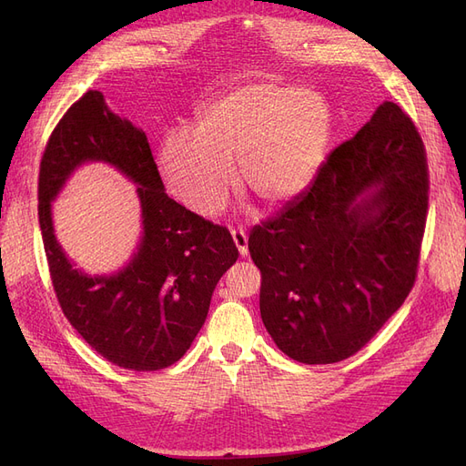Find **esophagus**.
<instances>
[{
	"label": "esophagus",
	"instance_id": "34e87169",
	"mask_svg": "<svg viewBox=\"0 0 466 466\" xmlns=\"http://www.w3.org/2000/svg\"><path fill=\"white\" fill-rule=\"evenodd\" d=\"M231 235H233L235 247L238 248V255L247 257L248 255V237H247V231L243 228H237V229H231Z\"/></svg>",
	"mask_w": 466,
	"mask_h": 466
}]
</instances>
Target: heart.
<instances>
[{
    "label": "heart",
    "mask_w": 466,
    "mask_h": 466,
    "mask_svg": "<svg viewBox=\"0 0 466 466\" xmlns=\"http://www.w3.org/2000/svg\"><path fill=\"white\" fill-rule=\"evenodd\" d=\"M330 106L311 89L248 86L202 108L194 134L168 132L161 167L168 187L198 214H216L238 177L264 204H284L309 188L327 155Z\"/></svg>",
    "instance_id": "b5f03b06"
}]
</instances>
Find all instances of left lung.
<instances>
[{
    "instance_id": "left-lung-1",
    "label": "left lung",
    "mask_w": 466,
    "mask_h": 466,
    "mask_svg": "<svg viewBox=\"0 0 466 466\" xmlns=\"http://www.w3.org/2000/svg\"><path fill=\"white\" fill-rule=\"evenodd\" d=\"M426 211L424 144L402 108L383 103L311 187L250 231L276 346L322 365L368 344L414 286Z\"/></svg>"
}]
</instances>
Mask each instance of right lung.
<instances>
[{"label":"right lung","instance_id":"add662e5","mask_svg":"<svg viewBox=\"0 0 466 466\" xmlns=\"http://www.w3.org/2000/svg\"><path fill=\"white\" fill-rule=\"evenodd\" d=\"M86 162L115 166L137 185L143 235L118 273L86 275L53 233L51 202ZM38 221L64 315L96 354L122 370L178 361L204 327L211 293L238 258L231 233L168 198L147 136L87 91L56 126L38 175Z\"/></svg>","mask_w":466,"mask_h":466}]
</instances>
